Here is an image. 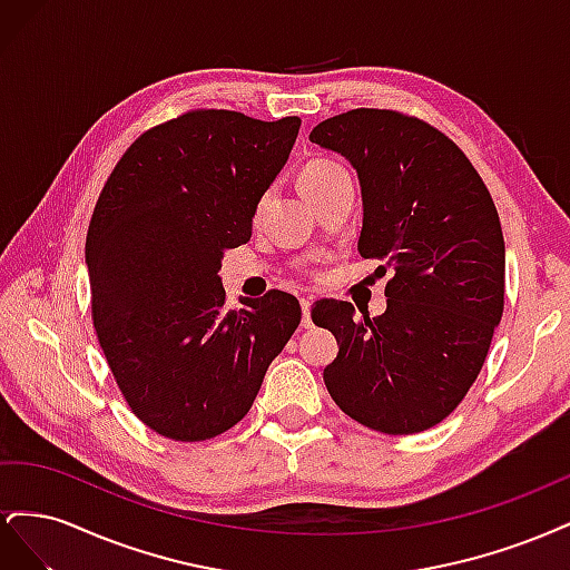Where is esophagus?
<instances>
[{"mask_svg": "<svg viewBox=\"0 0 570 570\" xmlns=\"http://www.w3.org/2000/svg\"><path fill=\"white\" fill-rule=\"evenodd\" d=\"M299 304H302V325L304 327H312L314 325V321H312V302L302 299Z\"/></svg>", "mask_w": 570, "mask_h": 570, "instance_id": "obj_1", "label": "esophagus"}]
</instances>
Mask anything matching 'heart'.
Wrapping results in <instances>:
<instances>
[{
  "label": "heart",
  "mask_w": 570,
  "mask_h": 570,
  "mask_svg": "<svg viewBox=\"0 0 570 570\" xmlns=\"http://www.w3.org/2000/svg\"><path fill=\"white\" fill-rule=\"evenodd\" d=\"M344 166H340L337 161H331V159H314L308 161L302 170L299 176V185H316L321 180H327L333 178L335 174H342Z\"/></svg>",
  "instance_id": "b5f03b06"
}]
</instances>
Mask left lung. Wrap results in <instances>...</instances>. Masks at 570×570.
<instances>
[{"mask_svg":"<svg viewBox=\"0 0 570 570\" xmlns=\"http://www.w3.org/2000/svg\"><path fill=\"white\" fill-rule=\"evenodd\" d=\"M308 140L356 168L358 254L390 275L383 316L354 318L337 299L312 308L340 344L325 387L361 425L421 433L463 402L502 321L504 235L492 195L456 142L402 111H344Z\"/></svg>","mask_w":570,"mask_h":570,"instance_id":"8db88e82","label":"left lung"}]
</instances>
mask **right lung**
I'll return each mask as SVG.
<instances>
[{
    "instance_id": "add662e5",
    "label": "right lung",
    "mask_w": 570,
    "mask_h": 570,
    "mask_svg": "<svg viewBox=\"0 0 570 570\" xmlns=\"http://www.w3.org/2000/svg\"><path fill=\"white\" fill-rule=\"evenodd\" d=\"M299 126L185 111L137 137L101 187L85 239L95 333L130 411L168 440L204 442L243 421L302 321L281 289L226 308L218 278Z\"/></svg>"
}]
</instances>
